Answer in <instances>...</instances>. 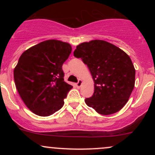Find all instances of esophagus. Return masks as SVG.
I'll return each mask as SVG.
<instances>
[{"label":"esophagus","instance_id":"obj_1","mask_svg":"<svg viewBox=\"0 0 155 155\" xmlns=\"http://www.w3.org/2000/svg\"><path fill=\"white\" fill-rule=\"evenodd\" d=\"M81 84H82V80L79 79V81H78V82L76 83V87H77L78 88H80V87H81Z\"/></svg>","mask_w":155,"mask_h":155}]
</instances>
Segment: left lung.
Here are the masks:
<instances>
[{"mask_svg": "<svg viewBox=\"0 0 155 155\" xmlns=\"http://www.w3.org/2000/svg\"><path fill=\"white\" fill-rule=\"evenodd\" d=\"M87 65L94 80L89 107L103 115L119 111L127 104L135 85V70L130 57L114 44L102 40L80 44L74 51Z\"/></svg>", "mask_w": 155, "mask_h": 155, "instance_id": "obj_1", "label": "left lung"}]
</instances>
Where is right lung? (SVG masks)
Listing matches in <instances>:
<instances>
[{
    "mask_svg": "<svg viewBox=\"0 0 155 155\" xmlns=\"http://www.w3.org/2000/svg\"><path fill=\"white\" fill-rule=\"evenodd\" d=\"M71 50L69 44L52 39L27 49L19 58L14 70L16 87L36 115L50 116L63 107L73 87L64 81L62 66Z\"/></svg>",
    "mask_w": 155,
    "mask_h": 155,
    "instance_id": "obj_1",
    "label": "right lung"
}]
</instances>
